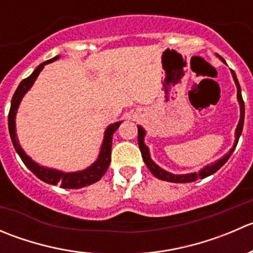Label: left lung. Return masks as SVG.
<instances>
[{"mask_svg":"<svg viewBox=\"0 0 253 253\" xmlns=\"http://www.w3.org/2000/svg\"><path fill=\"white\" fill-rule=\"evenodd\" d=\"M219 58H220L223 62H225L223 57H220V56H219ZM231 75H233L234 81H235L236 88H237V100H239V104H240V121H239V124H237L236 131H235V143H234L233 148H231L230 152H229L228 154H225L223 158H220L219 160H216V162L213 163V164L207 165V167L203 168L202 170H200V172H192V174H185V175H175V174H171V172L165 171V170H163L162 168L158 167V165L152 160V158H150V154H149V149H148L147 145L144 144L145 131L143 129L142 126H137L138 127V145H139V149H141V153H142V158H143V160H144V163H145V165H147L148 169L150 170V172H152L155 177H158L159 180H163V181H168V182H176V183L193 182V181L198 180V178H205V177H207V176L214 174V172L218 171V170L220 169V168L223 167L226 162H228V159L230 158V155L233 154V152L235 150L237 142H239L240 136H241V133H242V127H244V119H245V104H244V100H242L241 88H240L239 81H237L236 75L234 71H231Z\"/></svg>","mask_w":253,"mask_h":253,"instance_id":"1","label":"left lung"}]
</instances>
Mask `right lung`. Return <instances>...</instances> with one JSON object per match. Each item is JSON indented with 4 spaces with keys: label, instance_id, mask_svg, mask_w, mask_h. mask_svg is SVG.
Returning <instances> with one entry per match:
<instances>
[{
    "label": "right lung",
    "instance_id": "add662e5",
    "mask_svg": "<svg viewBox=\"0 0 253 253\" xmlns=\"http://www.w3.org/2000/svg\"><path fill=\"white\" fill-rule=\"evenodd\" d=\"M57 58L58 56H56V57L51 58V60L42 62V65H39L35 68V71L29 76V77L23 79L19 83L16 93H14L13 98H12L11 109H9L8 114L9 136H11L14 149H16V152L20 157L22 162L24 163L25 167H27L33 174L37 176V177H39L40 180L44 181V182L50 183V185H60L62 188H82L85 187V186L91 185V183H95L96 181L100 180V178L103 177V175L108 171V168L111 162L112 136H114L115 131L119 128L121 122H115V124L110 125V126L105 129L104 141L103 144H101L100 153H99V157L98 159H96V162L93 163L89 168H86L85 170H82V171L77 172H62L55 169H48V168L40 167V165L37 164L34 160H32V158H29L25 154L24 150L20 147L16 133V115L18 106H19L23 96H24V94L32 88L35 79L38 78V76L42 72L44 66L50 62H53V61L57 60Z\"/></svg>",
    "mask_w": 253,
    "mask_h": 253
}]
</instances>
